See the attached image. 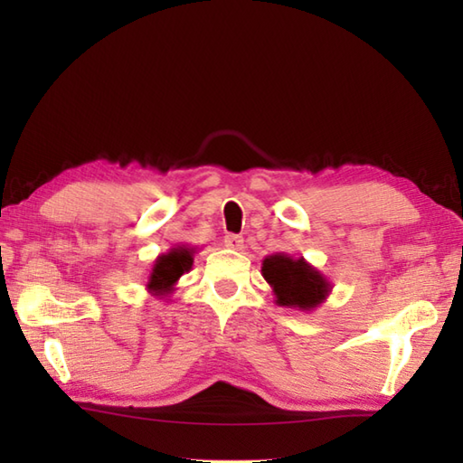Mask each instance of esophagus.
<instances>
[{
  "label": "esophagus",
  "mask_w": 463,
  "mask_h": 463,
  "mask_svg": "<svg viewBox=\"0 0 463 463\" xmlns=\"http://www.w3.org/2000/svg\"><path fill=\"white\" fill-rule=\"evenodd\" d=\"M222 242H224V247L231 250H242V247H244V241H242V237H239V234H226Z\"/></svg>",
  "instance_id": "obj_1"
}]
</instances>
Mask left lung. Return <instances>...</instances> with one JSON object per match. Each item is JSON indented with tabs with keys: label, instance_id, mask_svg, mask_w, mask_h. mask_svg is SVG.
I'll list each match as a JSON object with an SVG mask.
<instances>
[{
	"label": "left lung",
	"instance_id": "8db88e82",
	"mask_svg": "<svg viewBox=\"0 0 463 463\" xmlns=\"http://www.w3.org/2000/svg\"><path fill=\"white\" fill-rule=\"evenodd\" d=\"M262 277L270 284L274 302L284 308L312 312L332 292V282L318 269L304 257L294 259L284 252L269 254L262 260Z\"/></svg>",
	"mask_w": 463,
	"mask_h": 463
}]
</instances>
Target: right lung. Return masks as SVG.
<instances>
[{"mask_svg": "<svg viewBox=\"0 0 463 463\" xmlns=\"http://www.w3.org/2000/svg\"><path fill=\"white\" fill-rule=\"evenodd\" d=\"M194 252L196 249L189 247V244H175L173 249L159 254L153 262L149 280L145 284L146 292L156 298H166L173 294L179 279L191 270Z\"/></svg>", "mask_w": 463, "mask_h": 463, "instance_id": "1", "label": "right lung"}]
</instances>
